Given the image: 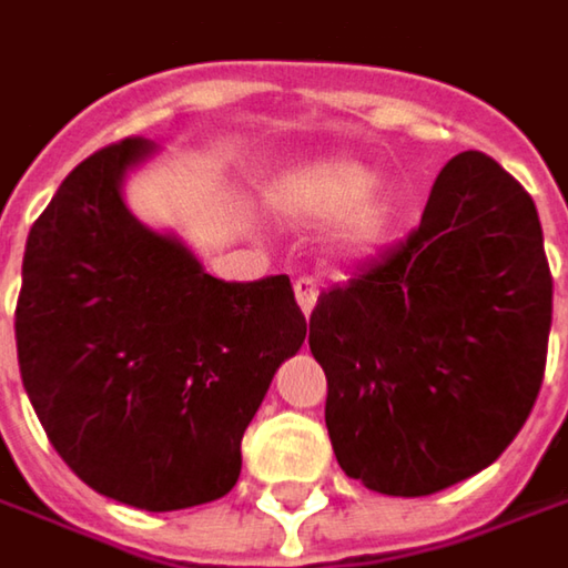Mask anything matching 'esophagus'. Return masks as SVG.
<instances>
[{
	"label": "esophagus",
	"mask_w": 568,
	"mask_h": 568,
	"mask_svg": "<svg viewBox=\"0 0 568 568\" xmlns=\"http://www.w3.org/2000/svg\"><path fill=\"white\" fill-rule=\"evenodd\" d=\"M295 298H298V308L305 312V317L312 315V308H315L317 302V283L312 276H298L295 280Z\"/></svg>",
	"instance_id": "1"
}]
</instances>
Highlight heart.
I'll use <instances>...</instances> for the list:
<instances>
[{
	"label": "heart",
	"mask_w": 568,
	"mask_h": 568,
	"mask_svg": "<svg viewBox=\"0 0 568 568\" xmlns=\"http://www.w3.org/2000/svg\"><path fill=\"white\" fill-rule=\"evenodd\" d=\"M376 189V170L359 160H327L295 173L276 192V209L298 224H344V244L351 251H369L385 237L392 205L369 192Z\"/></svg>",
	"instance_id": "obj_1"
}]
</instances>
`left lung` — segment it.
Segmentation results:
<instances>
[{
	"mask_svg": "<svg viewBox=\"0 0 568 568\" xmlns=\"http://www.w3.org/2000/svg\"><path fill=\"white\" fill-rule=\"evenodd\" d=\"M550 321L534 199L491 156L456 153L415 231L312 312L341 469L402 498L483 473L537 402Z\"/></svg>",
	"mask_w": 568,
	"mask_h": 568,
	"instance_id": "obj_1",
	"label": "left lung"
}]
</instances>
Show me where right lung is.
<instances>
[{
    "mask_svg": "<svg viewBox=\"0 0 568 568\" xmlns=\"http://www.w3.org/2000/svg\"><path fill=\"white\" fill-rule=\"evenodd\" d=\"M128 138L83 160L34 221L18 369L63 463L105 498L180 511L227 495L276 369L305 344L288 276L221 283L124 202L156 156Z\"/></svg>",
    "mask_w": 568,
    "mask_h": 568,
    "instance_id": "right-lung-1",
    "label": "right lung"
}]
</instances>
